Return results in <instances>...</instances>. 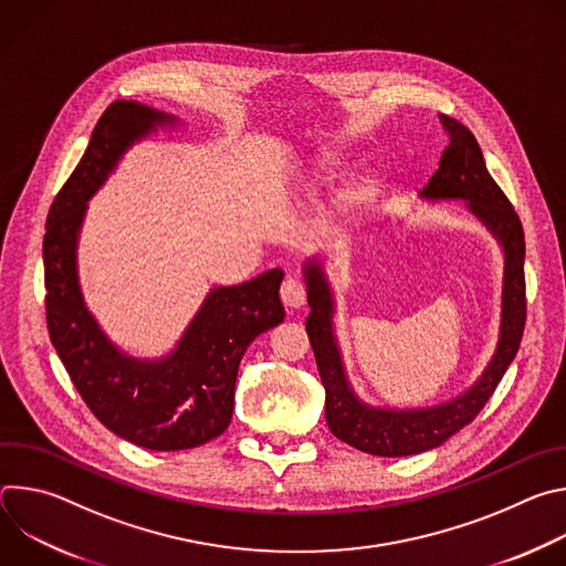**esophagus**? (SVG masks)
Segmentation results:
<instances>
[{
  "instance_id": "esophagus-1",
  "label": "esophagus",
  "mask_w": 566,
  "mask_h": 566,
  "mask_svg": "<svg viewBox=\"0 0 566 566\" xmlns=\"http://www.w3.org/2000/svg\"><path fill=\"white\" fill-rule=\"evenodd\" d=\"M280 295H282V302L291 308H300L304 302H306V286L302 284V280L297 277H286L282 282V289H280Z\"/></svg>"
}]
</instances>
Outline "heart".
<instances>
[{
    "instance_id": "heart-1",
    "label": "heart",
    "mask_w": 566,
    "mask_h": 566,
    "mask_svg": "<svg viewBox=\"0 0 566 566\" xmlns=\"http://www.w3.org/2000/svg\"><path fill=\"white\" fill-rule=\"evenodd\" d=\"M349 166V160L347 158H338L336 164L332 166V175H343V170Z\"/></svg>"
}]
</instances>
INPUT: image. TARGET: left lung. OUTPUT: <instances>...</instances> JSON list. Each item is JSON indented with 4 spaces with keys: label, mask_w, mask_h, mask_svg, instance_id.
I'll use <instances>...</instances> for the list:
<instances>
[{
    "label": "left lung",
    "mask_w": 566,
    "mask_h": 566,
    "mask_svg": "<svg viewBox=\"0 0 566 566\" xmlns=\"http://www.w3.org/2000/svg\"><path fill=\"white\" fill-rule=\"evenodd\" d=\"M439 120L446 127L448 147L441 154L439 170L432 175L428 186H423L419 197L426 201H465V210L479 223L486 226L504 253L497 347L479 378L465 391L439 402V406L402 410L369 406L356 394L345 369L334 327L336 297L325 264L313 255L302 266L306 300L311 306L306 334L315 354L322 385L327 391V426L340 441L376 457H408L428 452L465 428L493 396L520 349L524 332L526 247L522 221L506 195L489 175L486 160H483L481 147L472 132L446 114H439Z\"/></svg>",
    "instance_id": "obj_1"
}]
</instances>
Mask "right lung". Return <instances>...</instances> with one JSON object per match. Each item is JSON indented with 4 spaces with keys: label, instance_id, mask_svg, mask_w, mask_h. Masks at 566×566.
<instances>
[{
    "label": "right lung",
    "instance_id": "right-lung-1",
    "mask_svg": "<svg viewBox=\"0 0 566 566\" xmlns=\"http://www.w3.org/2000/svg\"><path fill=\"white\" fill-rule=\"evenodd\" d=\"M177 127L172 114L136 101L112 103L51 203L42 247L49 336L75 389L114 434L164 452L197 448L230 426L241 358L260 334L284 322L280 269L210 289L175 349L160 358L123 352L90 311L77 275L90 199L136 143Z\"/></svg>",
    "mask_w": 566,
    "mask_h": 566
}]
</instances>
